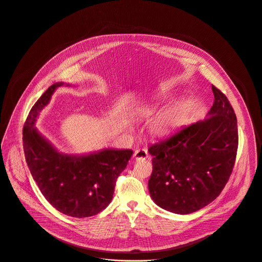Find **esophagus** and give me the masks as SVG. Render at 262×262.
I'll return each mask as SVG.
<instances>
[{
  "label": "esophagus",
  "instance_id": "esophagus-1",
  "mask_svg": "<svg viewBox=\"0 0 262 262\" xmlns=\"http://www.w3.org/2000/svg\"><path fill=\"white\" fill-rule=\"evenodd\" d=\"M134 158L136 160H146L148 158V152L146 149H143V148L137 149L134 152Z\"/></svg>",
  "mask_w": 262,
  "mask_h": 262
}]
</instances>
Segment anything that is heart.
<instances>
[{"label":"heart","mask_w":262,"mask_h":262,"mask_svg":"<svg viewBox=\"0 0 262 262\" xmlns=\"http://www.w3.org/2000/svg\"><path fill=\"white\" fill-rule=\"evenodd\" d=\"M187 110L182 105L170 107L161 114L150 126L155 136L163 137L182 126L187 120Z\"/></svg>","instance_id":"heart-1"}]
</instances>
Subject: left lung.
Wrapping results in <instances>:
<instances>
[{"label": "left lung", "instance_id": "1", "mask_svg": "<svg viewBox=\"0 0 262 262\" xmlns=\"http://www.w3.org/2000/svg\"><path fill=\"white\" fill-rule=\"evenodd\" d=\"M210 117L149 146L148 181L155 203L177 214L195 212L215 200L233 171L238 148L237 119L226 95L212 84Z\"/></svg>", "mask_w": 262, "mask_h": 262}]
</instances>
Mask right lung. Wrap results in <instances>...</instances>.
Wrapping results in <instances>:
<instances>
[{"instance_id": "right-lung-1", "label": "right lung", "mask_w": 262, "mask_h": 262, "mask_svg": "<svg viewBox=\"0 0 262 262\" xmlns=\"http://www.w3.org/2000/svg\"><path fill=\"white\" fill-rule=\"evenodd\" d=\"M57 82L32 106L23 128V146L29 170L40 192L56 210L82 219L96 215L111 203L116 181L133 155L130 149H104L89 156L59 154L43 139L34 123L49 102Z\"/></svg>"}]
</instances>
